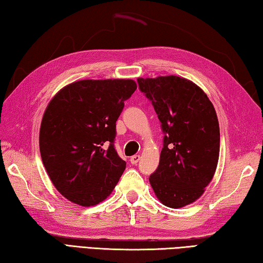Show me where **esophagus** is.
<instances>
[{
  "instance_id": "obj_1",
  "label": "esophagus",
  "mask_w": 263,
  "mask_h": 263,
  "mask_svg": "<svg viewBox=\"0 0 263 263\" xmlns=\"http://www.w3.org/2000/svg\"><path fill=\"white\" fill-rule=\"evenodd\" d=\"M140 159H141V156H138V155L133 156V157L130 158V162H132V165H137L138 161H140Z\"/></svg>"
}]
</instances>
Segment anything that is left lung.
I'll use <instances>...</instances> for the list:
<instances>
[{"mask_svg":"<svg viewBox=\"0 0 263 263\" xmlns=\"http://www.w3.org/2000/svg\"><path fill=\"white\" fill-rule=\"evenodd\" d=\"M161 122L163 147L150 184L163 205L196 201L215 174L220 127L210 98L196 83L176 76L137 79Z\"/></svg>","mask_w":263,"mask_h":263,"instance_id":"8db88e82","label":"left lung"}]
</instances>
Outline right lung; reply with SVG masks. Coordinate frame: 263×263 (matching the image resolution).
<instances>
[{
  "label": "right lung",
  "mask_w": 263,
  "mask_h": 263,
  "mask_svg": "<svg viewBox=\"0 0 263 263\" xmlns=\"http://www.w3.org/2000/svg\"><path fill=\"white\" fill-rule=\"evenodd\" d=\"M136 88L130 79L80 80L48 104L39 138L42 162L54 187L74 204H100L125 171L115 148L116 122Z\"/></svg>",
  "instance_id": "right-lung-1"
}]
</instances>
